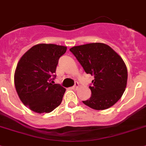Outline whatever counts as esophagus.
<instances>
[{
  "label": "esophagus",
  "instance_id": "esophagus-1",
  "mask_svg": "<svg viewBox=\"0 0 146 146\" xmlns=\"http://www.w3.org/2000/svg\"><path fill=\"white\" fill-rule=\"evenodd\" d=\"M79 84L78 82H76L75 84L73 85V87H72V89H73V90H76L77 88H79Z\"/></svg>",
  "mask_w": 146,
  "mask_h": 146
}]
</instances>
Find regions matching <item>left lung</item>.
<instances>
[{
    "mask_svg": "<svg viewBox=\"0 0 146 146\" xmlns=\"http://www.w3.org/2000/svg\"><path fill=\"white\" fill-rule=\"evenodd\" d=\"M85 73L94 76L89 88L91 96L84 105L105 110L118 101L125 90L128 70L122 58L108 45L91 43L70 49Z\"/></svg>",
    "mask_w": 146,
    "mask_h": 146,
    "instance_id": "left-lung-1",
    "label": "left lung"
}]
</instances>
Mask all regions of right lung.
<instances>
[{"label": "right lung", "instance_id": "right-lung-1", "mask_svg": "<svg viewBox=\"0 0 146 146\" xmlns=\"http://www.w3.org/2000/svg\"><path fill=\"white\" fill-rule=\"evenodd\" d=\"M67 46L40 44L21 58L15 73V86L20 100L34 112L50 113L62 101L65 89L53 84L58 59Z\"/></svg>", "mask_w": 146, "mask_h": 146}]
</instances>
